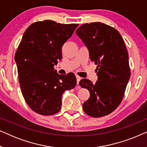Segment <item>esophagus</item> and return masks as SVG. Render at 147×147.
<instances>
[{
  "label": "esophagus",
  "mask_w": 147,
  "mask_h": 147,
  "mask_svg": "<svg viewBox=\"0 0 147 147\" xmlns=\"http://www.w3.org/2000/svg\"><path fill=\"white\" fill-rule=\"evenodd\" d=\"M80 80H81V78H80V76H76V80H77V84H79V82H80Z\"/></svg>",
  "instance_id": "esophagus-1"
}]
</instances>
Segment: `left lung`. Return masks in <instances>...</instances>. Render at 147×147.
I'll list each match as a JSON object with an SVG mask.
<instances>
[{"instance_id":"8db88e82","label":"left lung","mask_w":147,"mask_h":147,"mask_svg":"<svg viewBox=\"0 0 147 147\" xmlns=\"http://www.w3.org/2000/svg\"><path fill=\"white\" fill-rule=\"evenodd\" d=\"M76 33L88 49L91 61L97 65L95 84L87 79L80 81V86L90 94L83 110L92 117L106 116L121 103L130 77L125 43L117 30L100 22L83 24Z\"/></svg>"}]
</instances>
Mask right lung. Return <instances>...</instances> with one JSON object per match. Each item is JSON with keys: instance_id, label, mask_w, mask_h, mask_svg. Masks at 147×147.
Listing matches in <instances>:
<instances>
[{"instance_id": "add662e5", "label": "right lung", "mask_w": 147, "mask_h": 147, "mask_svg": "<svg viewBox=\"0 0 147 147\" xmlns=\"http://www.w3.org/2000/svg\"><path fill=\"white\" fill-rule=\"evenodd\" d=\"M78 25L45 20L31 24L23 34L15 60L22 94L36 113H57L62 94L76 85L73 73L59 75L54 65L61 59L62 46Z\"/></svg>"}]
</instances>
